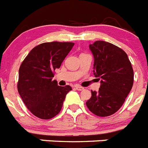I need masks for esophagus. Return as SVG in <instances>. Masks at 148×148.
I'll return each instance as SVG.
<instances>
[{
  "mask_svg": "<svg viewBox=\"0 0 148 148\" xmlns=\"http://www.w3.org/2000/svg\"><path fill=\"white\" fill-rule=\"evenodd\" d=\"M75 88L77 89V90H82L84 89L83 87H81V86H75Z\"/></svg>",
  "mask_w": 148,
  "mask_h": 148,
  "instance_id": "34e87169",
  "label": "esophagus"
}]
</instances>
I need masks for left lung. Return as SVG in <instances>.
Wrapping results in <instances>:
<instances>
[{
	"label": "left lung",
	"instance_id": "1",
	"mask_svg": "<svg viewBox=\"0 0 148 148\" xmlns=\"http://www.w3.org/2000/svg\"><path fill=\"white\" fill-rule=\"evenodd\" d=\"M89 48L94 58V74L101 85L98 92L91 90L86 106L98 116H108L125 101L134 84V70L127 54L118 46L97 40Z\"/></svg>",
	"mask_w": 148,
	"mask_h": 148
}]
</instances>
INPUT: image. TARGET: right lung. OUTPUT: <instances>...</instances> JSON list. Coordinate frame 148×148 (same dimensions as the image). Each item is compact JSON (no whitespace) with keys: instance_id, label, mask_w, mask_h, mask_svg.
Returning a JSON list of instances; mask_svg holds the SVG:
<instances>
[{"instance_id":"1","label":"right lung","mask_w":148,"mask_h":148,"mask_svg":"<svg viewBox=\"0 0 148 148\" xmlns=\"http://www.w3.org/2000/svg\"><path fill=\"white\" fill-rule=\"evenodd\" d=\"M74 42H43L31 50L19 69L18 90L31 113L42 119H49L61 110L71 86H59L53 80L74 46Z\"/></svg>"}]
</instances>
